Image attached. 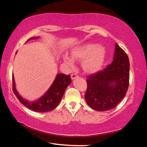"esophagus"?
I'll return each instance as SVG.
<instances>
[{
	"label": "esophagus",
	"mask_w": 147,
	"mask_h": 147,
	"mask_svg": "<svg viewBox=\"0 0 147 147\" xmlns=\"http://www.w3.org/2000/svg\"><path fill=\"white\" fill-rule=\"evenodd\" d=\"M71 77V79L72 80H74V79L76 78L77 77H78V76H77V74H72Z\"/></svg>",
	"instance_id": "1"
}]
</instances>
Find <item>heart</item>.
<instances>
[{"label":"heart","mask_w":147,"mask_h":147,"mask_svg":"<svg viewBox=\"0 0 147 147\" xmlns=\"http://www.w3.org/2000/svg\"><path fill=\"white\" fill-rule=\"evenodd\" d=\"M105 47L96 43H85L76 46L71 50V56L63 55V60L68 67H73L74 60L82 61L81 66L86 73L93 74L102 67L106 58Z\"/></svg>","instance_id":"obj_1"}]
</instances>
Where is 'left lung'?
<instances>
[{
    "mask_svg": "<svg viewBox=\"0 0 147 147\" xmlns=\"http://www.w3.org/2000/svg\"><path fill=\"white\" fill-rule=\"evenodd\" d=\"M113 59L103 71L88 77L85 94L87 104L96 111L113 109L127 92L130 78V62L127 54L115 44Z\"/></svg>",
    "mask_w": 147,
    "mask_h": 147,
    "instance_id": "left-lung-1",
    "label": "left lung"
}]
</instances>
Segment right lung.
<instances>
[{"label":"right lung","instance_id":"add662e5","mask_svg":"<svg viewBox=\"0 0 147 147\" xmlns=\"http://www.w3.org/2000/svg\"><path fill=\"white\" fill-rule=\"evenodd\" d=\"M39 38V36L36 38H31L28 39L27 41L30 39H38ZM12 81H13V91L14 93L23 105L36 112H48L55 109L60 102L65 91L71 82V78L70 75H65L61 73L57 74L53 83L45 92V93L38 100L33 102L23 98L17 92L13 74L12 75Z\"/></svg>","mask_w":147,"mask_h":147}]
</instances>
